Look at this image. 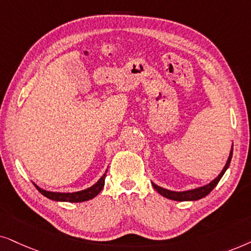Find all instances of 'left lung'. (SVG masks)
Returning <instances> with one entry per match:
<instances>
[{"instance_id":"1","label":"left lung","mask_w":251,"mask_h":251,"mask_svg":"<svg viewBox=\"0 0 251 251\" xmlns=\"http://www.w3.org/2000/svg\"><path fill=\"white\" fill-rule=\"evenodd\" d=\"M232 156H233V146H232V148H230L229 156H228V158H227V162H226L225 166H224V169L222 170V172H220L218 176L213 179L211 182L206 183V185H204V186L198 187V188L189 189V190H182V192H176V190H170V189L163 188V187L156 185V183H153V182H151V185L153 188H155L157 192L160 194V195L164 196V198L169 199V200H172V201H179V202L198 201V200L205 198V196L208 195V194H210V192H211V190L215 188L217 185H218V182L220 181V179H222L224 173H225L226 170L228 169V166L230 164V159H232Z\"/></svg>"}]
</instances>
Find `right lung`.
<instances>
[{"label":"right lung","instance_id":"obj_1","mask_svg":"<svg viewBox=\"0 0 251 251\" xmlns=\"http://www.w3.org/2000/svg\"><path fill=\"white\" fill-rule=\"evenodd\" d=\"M106 172H108V170H105V172L103 173V176L98 180V181L94 183V185L88 187V188H86L83 190H79V192H73V193L49 192V190L40 188V187L34 182H33V185L35 186V188L38 189L43 196H46V198L49 199V200H52V201H56V202H71V203L85 202V201H88V200L94 199L95 196H98L99 194L101 193L103 187H104Z\"/></svg>","mask_w":251,"mask_h":251}]
</instances>
